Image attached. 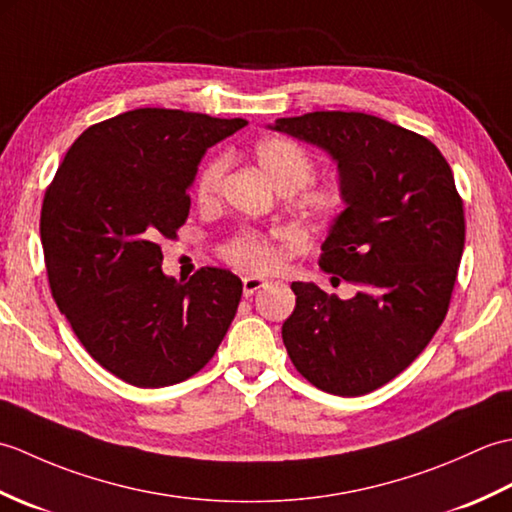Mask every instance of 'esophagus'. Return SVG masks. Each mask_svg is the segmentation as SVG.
<instances>
[{
    "label": "esophagus",
    "mask_w": 512,
    "mask_h": 512,
    "mask_svg": "<svg viewBox=\"0 0 512 512\" xmlns=\"http://www.w3.org/2000/svg\"><path fill=\"white\" fill-rule=\"evenodd\" d=\"M242 284H244V297H250L255 295L257 290H262L266 286V281L262 277H244Z\"/></svg>",
    "instance_id": "esophagus-1"
}]
</instances>
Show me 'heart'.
Wrapping results in <instances>:
<instances>
[{"instance_id":"1","label":"heart","mask_w":512,"mask_h":512,"mask_svg":"<svg viewBox=\"0 0 512 512\" xmlns=\"http://www.w3.org/2000/svg\"><path fill=\"white\" fill-rule=\"evenodd\" d=\"M255 158L266 178L275 184L281 193L297 191V206L314 217V220H330L339 215L345 206V191L339 182H310L314 176V162L310 154L288 138H266L255 147ZM226 171V158L215 156L200 169L195 180V195L200 202H213L220 193L222 178ZM228 264L259 273L275 262V248L266 237L253 231H244L233 237L222 248Z\"/></svg>"}]
</instances>
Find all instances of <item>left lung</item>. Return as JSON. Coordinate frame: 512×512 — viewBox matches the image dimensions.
Segmentation results:
<instances>
[{
	"label": "left lung",
	"instance_id": "8db88e82",
	"mask_svg": "<svg viewBox=\"0 0 512 512\" xmlns=\"http://www.w3.org/2000/svg\"><path fill=\"white\" fill-rule=\"evenodd\" d=\"M270 129L321 147L339 167L345 211L321 246V268L358 286L339 299L292 281L288 356L328 394H369L416 361L447 317L464 250L453 171L431 140L372 114L310 112Z\"/></svg>",
	"mask_w": 512,
	"mask_h": 512
}]
</instances>
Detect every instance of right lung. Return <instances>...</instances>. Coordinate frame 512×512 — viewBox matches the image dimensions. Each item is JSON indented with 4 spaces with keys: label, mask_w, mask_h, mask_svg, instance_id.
Wrapping results in <instances>:
<instances>
[{
    "label": "right lung",
    "mask_w": 512,
    "mask_h": 512,
    "mask_svg": "<svg viewBox=\"0 0 512 512\" xmlns=\"http://www.w3.org/2000/svg\"><path fill=\"white\" fill-rule=\"evenodd\" d=\"M244 118L140 107L74 140L41 206L52 297L85 350L129 385L167 387L198 374L242 299L231 270L189 281L162 273L160 239L189 217L204 151Z\"/></svg>",
    "instance_id": "right-lung-1"
}]
</instances>
